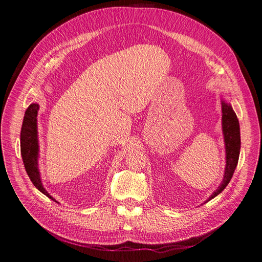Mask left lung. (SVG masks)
<instances>
[{
    "label": "left lung",
    "instance_id": "1",
    "mask_svg": "<svg viewBox=\"0 0 262 262\" xmlns=\"http://www.w3.org/2000/svg\"><path fill=\"white\" fill-rule=\"evenodd\" d=\"M222 111H223V133L226 144V169L225 176L222 185L219 189L213 192V195L209 200L213 199L222 192L226 186L229 184V182L234 173L235 167L237 165L238 155H240L241 147V137H240V125L238 120L233 109L229 104L222 101ZM208 200V201H209Z\"/></svg>",
    "mask_w": 262,
    "mask_h": 262
}]
</instances>
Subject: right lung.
Returning a JSON list of instances; mask_svg holds the SVG:
<instances>
[{"mask_svg": "<svg viewBox=\"0 0 262 262\" xmlns=\"http://www.w3.org/2000/svg\"><path fill=\"white\" fill-rule=\"evenodd\" d=\"M39 106L37 104H31L26 111L22 123L21 134H20V150L22 161L26 168V171L34 184L43 195H46L51 200L55 201L47 190L42 187L37 168V157H38V141H37V111ZM56 202V201H55Z\"/></svg>", "mask_w": 262, "mask_h": 262, "instance_id": "1", "label": "right lung"}]
</instances>
